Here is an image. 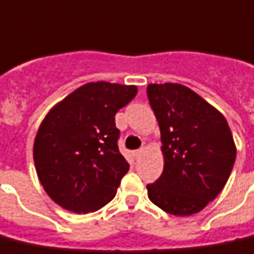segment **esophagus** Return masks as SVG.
I'll return each mask as SVG.
<instances>
[{
    "label": "esophagus",
    "instance_id": "1",
    "mask_svg": "<svg viewBox=\"0 0 254 254\" xmlns=\"http://www.w3.org/2000/svg\"><path fill=\"white\" fill-rule=\"evenodd\" d=\"M143 152H144V150H143V148H141V150H136V151H133V157L139 158L140 155L143 154Z\"/></svg>",
    "mask_w": 254,
    "mask_h": 254
}]
</instances>
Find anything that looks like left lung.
<instances>
[{"instance_id": "left-lung-1", "label": "left lung", "mask_w": 254, "mask_h": 254, "mask_svg": "<svg viewBox=\"0 0 254 254\" xmlns=\"http://www.w3.org/2000/svg\"><path fill=\"white\" fill-rule=\"evenodd\" d=\"M148 102L162 141L164 172L147 184L150 201L175 216L201 212L224 189L237 147L224 115L182 84H150Z\"/></svg>"}]
</instances>
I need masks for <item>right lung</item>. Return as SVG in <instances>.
Segmentation results:
<instances>
[{"label": "right lung", "mask_w": 254, "mask_h": 254, "mask_svg": "<svg viewBox=\"0 0 254 254\" xmlns=\"http://www.w3.org/2000/svg\"><path fill=\"white\" fill-rule=\"evenodd\" d=\"M136 93L134 85L88 82L45 115L33 157L40 183L59 206L89 213L114 198L129 170L117 144L115 114Z\"/></svg>", "instance_id": "1"}]
</instances>
